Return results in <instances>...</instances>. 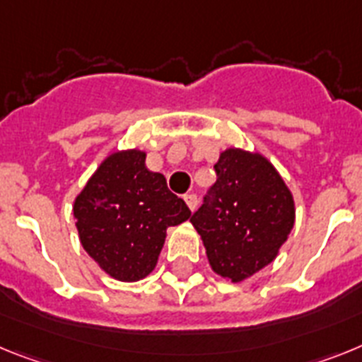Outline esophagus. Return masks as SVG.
<instances>
[{"label": "esophagus", "instance_id": "esophagus-1", "mask_svg": "<svg viewBox=\"0 0 362 362\" xmlns=\"http://www.w3.org/2000/svg\"><path fill=\"white\" fill-rule=\"evenodd\" d=\"M184 200H185V204H187V207H189L191 211H194V207L199 206V199H197V194H194V193L184 194Z\"/></svg>", "mask_w": 362, "mask_h": 362}]
</instances>
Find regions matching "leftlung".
<instances>
[{
  "label": "left lung",
  "instance_id": "obj_1",
  "mask_svg": "<svg viewBox=\"0 0 362 362\" xmlns=\"http://www.w3.org/2000/svg\"><path fill=\"white\" fill-rule=\"evenodd\" d=\"M216 182L191 215L213 272L240 282L268 266L290 235L295 206L272 163L257 153L228 149Z\"/></svg>",
  "mask_w": 362,
  "mask_h": 362
}]
</instances>
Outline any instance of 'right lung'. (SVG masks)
Listing matches in <instances>:
<instances>
[{
  "label": "right lung",
  "instance_id": "add662e5",
  "mask_svg": "<svg viewBox=\"0 0 362 362\" xmlns=\"http://www.w3.org/2000/svg\"><path fill=\"white\" fill-rule=\"evenodd\" d=\"M83 250L124 282L149 275L171 226L191 218L189 207L146 168V153L122 151L102 162L74 202Z\"/></svg>",
  "mask_w": 362,
  "mask_h": 362
}]
</instances>
